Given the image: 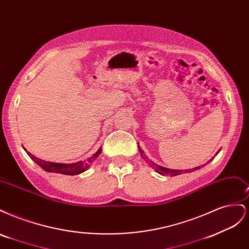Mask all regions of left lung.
Returning a JSON list of instances; mask_svg holds the SVG:
<instances>
[{"instance_id": "8db88e82", "label": "left lung", "mask_w": 249, "mask_h": 249, "mask_svg": "<svg viewBox=\"0 0 249 249\" xmlns=\"http://www.w3.org/2000/svg\"><path fill=\"white\" fill-rule=\"evenodd\" d=\"M138 149H139V153H140V155L142 156V158L144 160H146L147 161V163H149V166H152L158 173H160V175H162V176H170V177H176V176H178V175H182V173H187V172H192V171H195V170H198V169H200V166H197V167H195V168H192V169H185V170H178V169H169V168H166V167H163V166H160V165H158V164H156V163H154L153 161H150L148 158L146 157V155L144 154V152H143V150L141 149V147L138 145ZM220 150V149H219ZM219 153V152H218ZM217 153V154H218ZM216 154V155H217ZM215 155V156H216ZM213 159H211L209 162H211L212 161ZM208 162V163H209Z\"/></svg>"}]
</instances>
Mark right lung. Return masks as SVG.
<instances>
[{"label": "right lung", "instance_id": "add662e5", "mask_svg": "<svg viewBox=\"0 0 249 249\" xmlns=\"http://www.w3.org/2000/svg\"><path fill=\"white\" fill-rule=\"evenodd\" d=\"M24 149L27 152L28 156L31 158V159L39 166L48 172H55V173H61V175L66 176H77L80 173L86 171L89 167L90 164H91L97 157L100 156L102 153V147L99 148V150L95 154L92 155V157L88 158L85 161H79L76 163H70V164H64V163H55V162H49L39 159V158L35 157L31 153H29L28 150L24 147Z\"/></svg>", "mask_w": 249, "mask_h": 249}]
</instances>
